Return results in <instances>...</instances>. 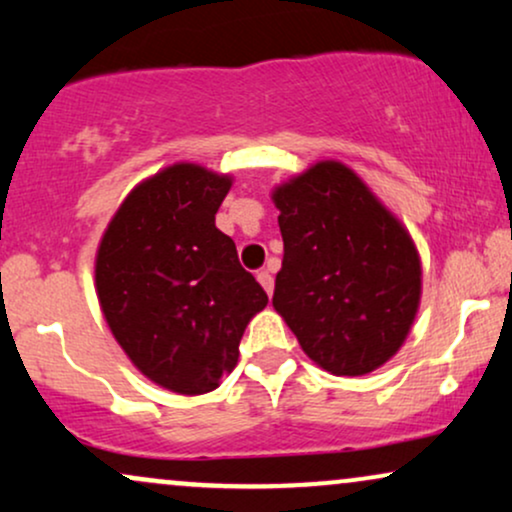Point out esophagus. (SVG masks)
Here are the masks:
<instances>
[{
    "label": "esophagus",
    "instance_id": "esophagus-1",
    "mask_svg": "<svg viewBox=\"0 0 512 512\" xmlns=\"http://www.w3.org/2000/svg\"><path fill=\"white\" fill-rule=\"evenodd\" d=\"M257 281H260L262 284V289L269 293V296H272V291H274V276L267 272V269H262V272H257Z\"/></svg>",
    "mask_w": 512,
    "mask_h": 512
}]
</instances>
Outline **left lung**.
Listing matches in <instances>:
<instances>
[{
  "instance_id": "obj_1",
  "label": "left lung",
  "mask_w": 512,
  "mask_h": 512,
  "mask_svg": "<svg viewBox=\"0 0 512 512\" xmlns=\"http://www.w3.org/2000/svg\"><path fill=\"white\" fill-rule=\"evenodd\" d=\"M272 199L284 238L276 313L327 373L383 366L419 308L421 262L409 233L337 161L315 163Z\"/></svg>"
}]
</instances>
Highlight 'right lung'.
Segmentation results:
<instances>
[{
    "label": "right lung",
    "instance_id": "add662e5",
    "mask_svg": "<svg viewBox=\"0 0 512 512\" xmlns=\"http://www.w3.org/2000/svg\"><path fill=\"white\" fill-rule=\"evenodd\" d=\"M228 190V175L175 163L129 192L98 248L110 332L146 378L178 395L219 387L269 301L214 223Z\"/></svg>",
    "mask_w": 512,
    "mask_h": 512
}]
</instances>
